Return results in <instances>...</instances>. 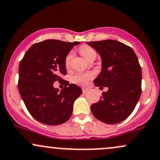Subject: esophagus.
<instances>
[{
    "label": "esophagus",
    "mask_w": 160,
    "mask_h": 160,
    "mask_svg": "<svg viewBox=\"0 0 160 160\" xmlns=\"http://www.w3.org/2000/svg\"><path fill=\"white\" fill-rule=\"evenodd\" d=\"M82 93H83V94H85V93L88 92H89V89H86V88H83V89H82Z\"/></svg>",
    "instance_id": "esophagus-1"
}]
</instances>
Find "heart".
Masks as SVG:
<instances>
[{
  "label": "heart",
  "instance_id": "1",
  "mask_svg": "<svg viewBox=\"0 0 160 160\" xmlns=\"http://www.w3.org/2000/svg\"><path fill=\"white\" fill-rule=\"evenodd\" d=\"M80 52L89 61L96 57L95 51L89 46H82L80 48ZM73 58H74V52L71 51L68 53L65 58V65L66 68L70 67ZM94 77L95 74L93 72H78L72 77L71 80L75 84L80 86H86Z\"/></svg>",
  "mask_w": 160,
  "mask_h": 160
}]
</instances>
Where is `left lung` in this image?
I'll list each match as a JSON object with an SVG mask.
<instances>
[{
    "instance_id": "1",
    "label": "left lung",
    "mask_w": 160,
    "mask_h": 160,
    "mask_svg": "<svg viewBox=\"0 0 160 160\" xmlns=\"http://www.w3.org/2000/svg\"><path fill=\"white\" fill-rule=\"evenodd\" d=\"M86 43L102 59V71L94 80L95 85L108 88L100 100L91 105L92 113L104 123L122 122L132 113L141 96L142 76L138 57L131 47L117 40Z\"/></svg>"
}]
</instances>
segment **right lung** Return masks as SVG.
<instances>
[{
  "mask_svg": "<svg viewBox=\"0 0 160 160\" xmlns=\"http://www.w3.org/2000/svg\"><path fill=\"white\" fill-rule=\"evenodd\" d=\"M78 43L43 40L33 44L20 62L19 93L30 114L42 123L56 126L67 122L74 101L82 94L79 86L62 78L67 74L65 57ZM56 81L65 84L61 92L53 87Z\"/></svg>",
  "mask_w": 160,
  "mask_h": 160,
  "instance_id": "right-lung-1",
  "label": "right lung"
}]
</instances>
